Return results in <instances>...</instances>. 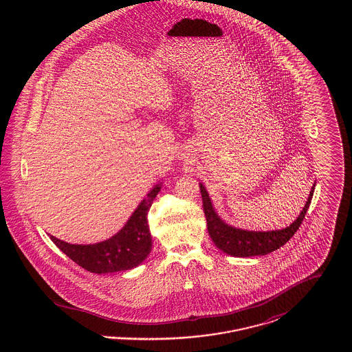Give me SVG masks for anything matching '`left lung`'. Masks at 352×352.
<instances>
[{"mask_svg":"<svg viewBox=\"0 0 352 352\" xmlns=\"http://www.w3.org/2000/svg\"><path fill=\"white\" fill-rule=\"evenodd\" d=\"M199 187H201L203 210L207 220V230L214 244L220 251L230 256L252 257V256H264L281 248L292 239V236L297 232V230L301 226L302 220L306 215V211L310 206L316 184H313L309 198L297 219L289 227H285L283 230H273V231H248V230L237 228L226 223L215 211L206 187L203 184H199Z\"/></svg>","mask_w":352,"mask_h":352,"instance_id":"left-lung-1","label":"left lung"}]
</instances>
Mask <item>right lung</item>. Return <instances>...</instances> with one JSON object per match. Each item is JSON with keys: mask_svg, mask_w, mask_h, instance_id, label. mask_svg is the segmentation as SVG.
Wrapping results in <instances>:
<instances>
[{"mask_svg": "<svg viewBox=\"0 0 352 352\" xmlns=\"http://www.w3.org/2000/svg\"><path fill=\"white\" fill-rule=\"evenodd\" d=\"M157 184L148 192L125 226L112 237L95 244H69L50 234L54 244L82 268L91 273H115L131 270L145 261L151 251L148 212L151 203L161 191Z\"/></svg>", "mask_w": 352, "mask_h": 352, "instance_id": "add662e5", "label": "right lung"}]
</instances>
